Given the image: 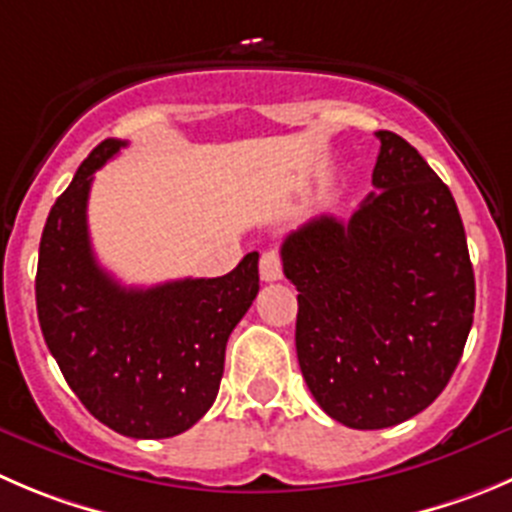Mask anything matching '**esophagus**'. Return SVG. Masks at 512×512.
<instances>
[{"label": "esophagus", "instance_id": "34e87169", "mask_svg": "<svg viewBox=\"0 0 512 512\" xmlns=\"http://www.w3.org/2000/svg\"><path fill=\"white\" fill-rule=\"evenodd\" d=\"M261 279L264 281H279L284 279V266H281V256L276 251H266L261 256Z\"/></svg>", "mask_w": 512, "mask_h": 512}]
</instances>
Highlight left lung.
I'll list each match as a JSON object with an SVG mask.
<instances>
[{"instance_id": "left-lung-1", "label": "left lung", "mask_w": 512, "mask_h": 512, "mask_svg": "<svg viewBox=\"0 0 512 512\" xmlns=\"http://www.w3.org/2000/svg\"><path fill=\"white\" fill-rule=\"evenodd\" d=\"M374 191L349 221L319 216L281 243L296 286V357L321 410L354 430L420 415L450 382L475 276L450 188L397 133H377Z\"/></svg>"}]
</instances>
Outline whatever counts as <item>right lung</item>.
<instances>
[{
  "label": "right lung",
  "mask_w": 512,
  "mask_h": 512,
  "mask_svg": "<svg viewBox=\"0 0 512 512\" xmlns=\"http://www.w3.org/2000/svg\"><path fill=\"white\" fill-rule=\"evenodd\" d=\"M125 140H102L52 206L37 261L47 349L92 417L135 440L196 425L216 399L226 342L259 294V253L218 279L135 289L97 264L87 231L92 173Z\"/></svg>",
  "instance_id": "right-lung-1"
}]
</instances>
